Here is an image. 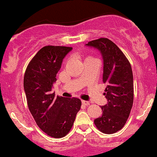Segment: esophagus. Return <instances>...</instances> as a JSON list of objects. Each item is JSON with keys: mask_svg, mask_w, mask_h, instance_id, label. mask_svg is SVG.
<instances>
[{"mask_svg": "<svg viewBox=\"0 0 157 157\" xmlns=\"http://www.w3.org/2000/svg\"><path fill=\"white\" fill-rule=\"evenodd\" d=\"M82 103L83 105H86H86H90V102H89V101H82Z\"/></svg>", "mask_w": 157, "mask_h": 157, "instance_id": "obj_1", "label": "esophagus"}]
</instances>
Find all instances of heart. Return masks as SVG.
<instances>
[{
  "instance_id": "obj_1",
  "label": "heart",
  "mask_w": 157,
  "mask_h": 157,
  "mask_svg": "<svg viewBox=\"0 0 157 157\" xmlns=\"http://www.w3.org/2000/svg\"><path fill=\"white\" fill-rule=\"evenodd\" d=\"M89 58H91V57H87V58H86V59H89Z\"/></svg>"
}]
</instances>
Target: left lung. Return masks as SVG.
Returning a JSON list of instances; mask_svg holds the SVG:
<instances>
[{
    "label": "left lung",
    "instance_id": "8db88e82",
    "mask_svg": "<svg viewBox=\"0 0 157 157\" xmlns=\"http://www.w3.org/2000/svg\"><path fill=\"white\" fill-rule=\"evenodd\" d=\"M86 46L101 52L103 59V82L106 84L104 95L108 103L101 106L103 113L94 120V123L101 132L113 134L125 125L132 109V68L120 48L108 38L94 40Z\"/></svg>",
    "mask_w": 157,
    "mask_h": 157
}]
</instances>
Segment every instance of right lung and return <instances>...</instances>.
I'll return each instance as SVG.
<instances>
[{
    "instance_id": "add662e5",
    "label": "right lung",
    "mask_w": 157,
    "mask_h": 157,
    "mask_svg": "<svg viewBox=\"0 0 157 157\" xmlns=\"http://www.w3.org/2000/svg\"><path fill=\"white\" fill-rule=\"evenodd\" d=\"M71 47H43L28 64L23 79L29 110L42 131L63 138L71 129L81 108L78 98L56 97L52 91L56 74Z\"/></svg>"
}]
</instances>
